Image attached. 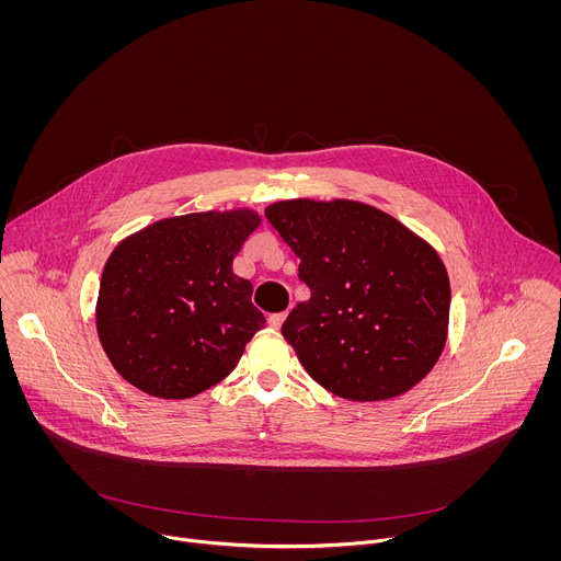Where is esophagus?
<instances>
[{
	"label": "esophagus",
	"mask_w": 561,
	"mask_h": 561,
	"mask_svg": "<svg viewBox=\"0 0 561 561\" xmlns=\"http://www.w3.org/2000/svg\"><path fill=\"white\" fill-rule=\"evenodd\" d=\"M287 318V311H283V313H272L270 318H267V323H270V328H280L283 325V321Z\"/></svg>",
	"instance_id": "1"
}]
</instances>
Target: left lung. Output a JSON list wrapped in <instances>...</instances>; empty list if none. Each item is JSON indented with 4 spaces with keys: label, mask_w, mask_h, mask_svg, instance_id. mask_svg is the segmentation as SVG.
Instances as JSON below:
<instances>
[{
    "label": "left lung",
    "mask_w": 561,
    "mask_h": 561,
    "mask_svg": "<svg viewBox=\"0 0 561 561\" xmlns=\"http://www.w3.org/2000/svg\"><path fill=\"white\" fill-rule=\"evenodd\" d=\"M265 218L311 289L283 323L307 374L352 401L391 400L421 382L449 323L451 287L436 250L356 201H280Z\"/></svg>",
    "instance_id": "1"
}]
</instances>
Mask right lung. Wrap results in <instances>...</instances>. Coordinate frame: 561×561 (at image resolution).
<instances>
[{
    "label": "right lung",
    "instance_id": "1",
    "mask_svg": "<svg viewBox=\"0 0 561 561\" xmlns=\"http://www.w3.org/2000/svg\"><path fill=\"white\" fill-rule=\"evenodd\" d=\"M261 225L250 209L160 220L121 241L99 285L96 332L136 389L185 400L225 380L265 325L233 259Z\"/></svg>",
    "mask_w": 561,
    "mask_h": 561
}]
</instances>
